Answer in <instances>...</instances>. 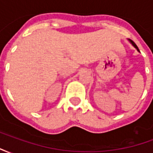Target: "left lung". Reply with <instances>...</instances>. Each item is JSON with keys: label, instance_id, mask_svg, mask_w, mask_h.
<instances>
[{"label": "left lung", "instance_id": "8db88e82", "mask_svg": "<svg viewBox=\"0 0 153 153\" xmlns=\"http://www.w3.org/2000/svg\"><path fill=\"white\" fill-rule=\"evenodd\" d=\"M129 42H131V43H132V45H133V46H134V47L135 48H136V49H137V50L138 51H139L138 47H137V45H136V44H135L134 42H133V41H132V40H129Z\"/></svg>", "mask_w": 153, "mask_h": 153}]
</instances>
